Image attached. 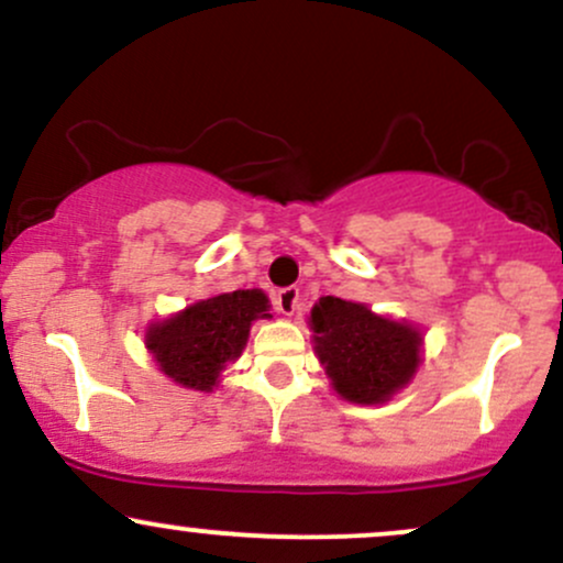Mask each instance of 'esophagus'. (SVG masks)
Returning a JSON list of instances; mask_svg holds the SVG:
<instances>
[{
  "instance_id": "esophagus-1",
  "label": "esophagus",
  "mask_w": 563,
  "mask_h": 563,
  "mask_svg": "<svg viewBox=\"0 0 563 563\" xmlns=\"http://www.w3.org/2000/svg\"><path fill=\"white\" fill-rule=\"evenodd\" d=\"M299 301H301V294L296 286H288V288H280L275 294V309L283 314H294L296 309H299Z\"/></svg>"
}]
</instances>
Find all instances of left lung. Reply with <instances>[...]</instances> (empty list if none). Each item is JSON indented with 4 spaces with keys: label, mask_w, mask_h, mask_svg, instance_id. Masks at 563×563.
Wrapping results in <instances>:
<instances>
[{
    "label": "left lung",
    "mask_w": 563,
    "mask_h": 563,
    "mask_svg": "<svg viewBox=\"0 0 563 563\" xmlns=\"http://www.w3.org/2000/svg\"><path fill=\"white\" fill-rule=\"evenodd\" d=\"M314 349L344 399L376 405L402 389L421 363V333L365 303L322 296L312 309Z\"/></svg>",
    "instance_id": "8db88e82"
}]
</instances>
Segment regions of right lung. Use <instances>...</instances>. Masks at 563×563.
I'll list each match as a JSON object with an SVG mask.
<instances>
[{
	"mask_svg": "<svg viewBox=\"0 0 563 563\" xmlns=\"http://www.w3.org/2000/svg\"><path fill=\"white\" fill-rule=\"evenodd\" d=\"M267 312L262 290H232L187 307L147 333V349L166 376L187 389L209 391L224 363L241 357L249 328Z\"/></svg>",
	"mask_w": 563,
	"mask_h": 563,
	"instance_id": "right-lung-1",
	"label": "right lung"
}]
</instances>
